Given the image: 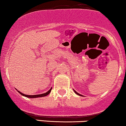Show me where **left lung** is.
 <instances>
[{
  "mask_svg": "<svg viewBox=\"0 0 126 126\" xmlns=\"http://www.w3.org/2000/svg\"><path fill=\"white\" fill-rule=\"evenodd\" d=\"M74 90V92H75V93H76V94H77V95H79V96H82V95L79 94V93H78V92H76V91H75L74 90Z\"/></svg>",
  "mask_w": 126,
  "mask_h": 126,
  "instance_id": "8db88e82",
  "label": "left lung"
}]
</instances>
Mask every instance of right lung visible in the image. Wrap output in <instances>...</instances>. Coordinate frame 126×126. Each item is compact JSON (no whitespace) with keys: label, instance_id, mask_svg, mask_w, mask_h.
Returning a JSON list of instances; mask_svg holds the SVG:
<instances>
[{"label":"right lung","instance_id":"obj_1","mask_svg":"<svg viewBox=\"0 0 126 126\" xmlns=\"http://www.w3.org/2000/svg\"><path fill=\"white\" fill-rule=\"evenodd\" d=\"M52 88L49 90L48 91L46 92V93H44V94H38V95H25V94H24L22 93V92H21L20 91H18L17 90H16L17 91H18L19 93L21 95H22L23 96H25L27 97V98H39V97H44V96H47V95H49V94H50V91H51L52 90Z\"/></svg>","mask_w":126,"mask_h":126}]
</instances>
